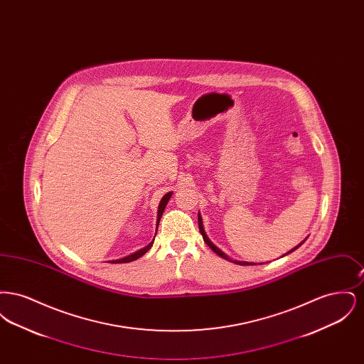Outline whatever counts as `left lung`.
Masks as SVG:
<instances>
[{
	"mask_svg": "<svg viewBox=\"0 0 364 364\" xmlns=\"http://www.w3.org/2000/svg\"><path fill=\"white\" fill-rule=\"evenodd\" d=\"M198 224H199V230H200V233H202V236H203V240L206 242V244H208V247H210V248H211V250H213V251H214L217 255H220L221 258L229 260V262H235L236 264H242V266H247V264H248V266H250V264H257V263H252V262H240V260L230 259V258H229L228 255H225V254H224V252H223V251H221V250H220L217 245H214L213 242L208 240V235H206V232H205V229H203V224H202V217H200V214H198ZM301 244H303V242H300L299 245H296L294 250H291V251H289V252H287L285 255H288V254L294 252V250H297V248H299ZM282 257H284V255H282Z\"/></svg>",
	"mask_w": 364,
	"mask_h": 364,
	"instance_id": "obj_1",
	"label": "left lung"
}]
</instances>
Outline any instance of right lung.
<instances>
[{"mask_svg": "<svg viewBox=\"0 0 364 364\" xmlns=\"http://www.w3.org/2000/svg\"><path fill=\"white\" fill-rule=\"evenodd\" d=\"M172 193H173V192H168L166 195H164V198H162V199H161V202H159V206H158V217H156V226L159 224V220H161V217H162V213H164V210L166 208V205H168V202H169V199H171ZM153 242H154V240L150 242L149 245H146L144 248L139 250L136 252H134V254H131V255H128V257H125V258H122V259L109 260V262H110V263H128V262L139 259L140 257H143V255H144V254L151 248Z\"/></svg>", "mask_w": 364, "mask_h": 364, "instance_id": "add662e5", "label": "right lung"}]
</instances>
